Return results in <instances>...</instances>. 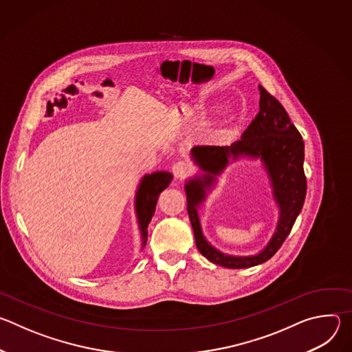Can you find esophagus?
Instances as JSON below:
<instances>
[{
    "instance_id": "34e87169",
    "label": "esophagus",
    "mask_w": 352,
    "mask_h": 352,
    "mask_svg": "<svg viewBox=\"0 0 352 352\" xmlns=\"http://www.w3.org/2000/svg\"><path fill=\"white\" fill-rule=\"evenodd\" d=\"M173 173H174L175 178H185L192 173V167L185 162H177L173 166Z\"/></svg>"
}]
</instances>
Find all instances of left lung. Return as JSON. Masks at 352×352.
Returning <instances> with one entry per match:
<instances>
[{"instance_id":"1","label":"left lung","mask_w":352,"mask_h":352,"mask_svg":"<svg viewBox=\"0 0 352 352\" xmlns=\"http://www.w3.org/2000/svg\"><path fill=\"white\" fill-rule=\"evenodd\" d=\"M259 113L230 146H195L190 157L200 173L185 184L186 209L195 242L206 259L227 269H246L269 261L288 236L305 202L307 178L304 173V140L287 111L265 87L259 85ZM258 158L270 177L274 198L279 208V223L270 243L258 256L232 257L220 253L205 238L197 209L215 186L217 177L232 161Z\"/></svg>"}]
</instances>
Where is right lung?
<instances>
[{"mask_svg":"<svg viewBox=\"0 0 352 352\" xmlns=\"http://www.w3.org/2000/svg\"><path fill=\"white\" fill-rule=\"evenodd\" d=\"M173 174L167 171H156L152 174H146L138 186L135 195V212L142 236V249L147 241V226L152 220L159 195L170 185Z\"/></svg>","mask_w":352,"mask_h":352,"instance_id":"right-lung-1","label":"right lung"}]
</instances>
